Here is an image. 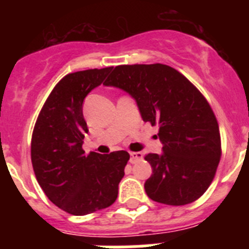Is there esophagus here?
Segmentation results:
<instances>
[{
  "instance_id": "esophagus-1",
  "label": "esophagus",
  "mask_w": 249,
  "mask_h": 249,
  "mask_svg": "<svg viewBox=\"0 0 249 249\" xmlns=\"http://www.w3.org/2000/svg\"><path fill=\"white\" fill-rule=\"evenodd\" d=\"M142 158H143V155L141 152H131L129 153V162L131 163H136L137 160H142Z\"/></svg>"
}]
</instances>
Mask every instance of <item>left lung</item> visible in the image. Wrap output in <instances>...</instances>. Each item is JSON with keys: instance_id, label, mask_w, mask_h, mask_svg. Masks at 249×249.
Returning <instances> with one entry per match:
<instances>
[{"instance_id": "1", "label": "left lung", "mask_w": 249, "mask_h": 249, "mask_svg": "<svg viewBox=\"0 0 249 249\" xmlns=\"http://www.w3.org/2000/svg\"><path fill=\"white\" fill-rule=\"evenodd\" d=\"M105 86L127 92L142 120L160 128L162 153L144 157L152 167L144 182L147 196L169 206L198 199L221 160L218 123L201 92L175 68L160 63L117 66Z\"/></svg>"}]
</instances>
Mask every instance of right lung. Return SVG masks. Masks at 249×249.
Returning a JSON list of instances; mask_svg holds the SVG:
<instances>
[{
  "label": "right lung",
  "instance_id": "obj_1",
  "mask_svg": "<svg viewBox=\"0 0 249 249\" xmlns=\"http://www.w3.org/2000/svg\"><path fill=\"white\" fill-rule=\"evenodd\" d=\"M112 68L63 77L46 100L32 133L31 160L39 186L52 203L74 215L103 210L116 201L129 160L126 151L86 155L82 149L89 132L83 101Z\"/></svg>",
  "mask_w": 249,
  "mask_h": 249
}]
</instances>
